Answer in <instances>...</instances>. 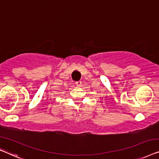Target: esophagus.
Here are the masks:
<instances>
[{"label":"esophagus","mask_w":159,"mask_h":159,"mask_svg":"<svg viewBox=\"0 0 159 159\" xmlns=\"http://www.w3.org/2000/svg\"><path fill=\"white\" fill-rule=\"evenodd\" d=\"M81 83H82V82L80 81V80H79V81H76V82H75V85H76L77 86H80V85H81Z\"/></svg>","instance_id":"esophagus-1"}]
</instances>
